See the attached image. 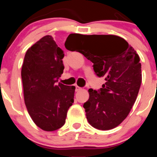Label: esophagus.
<instances>
[{
  "label": "esophagus",
  "mask_w": 157,
  "mask_h": 157,
  "mask_svg": "<svg viewBox=\"0 0 157 157\" xmlns=\"http://www.w3.org/2000/svg\"><path fill=\"white\" fill-rule=\"evenodd\" d=\"M80 90H81V87H80V86H76V91L78 92V91H80Z\"/></svg>",
  "instance_id": "esophagus-1"
}]
</instances>
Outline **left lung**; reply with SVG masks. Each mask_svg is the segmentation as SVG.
<instances>
[{"instance_id": "8db88e82", "label": "left lung", "mask_w": 157, "mask_h": 157, "mask_svg": "<svg viewBox=\"0 0 157 157\" xmlns=\"http://www.w3.org/2000/svg\"><path fill=\"white\" fill-rule=\"evenodd\" d=\"M77 43L81 46L78 52L93 63L96 75L105 80L99 90H88L90 98L83 104L88 122L96 129H112L125 119L137 99L142 80L140 58L124 39L113 35H87L64 45L72 51Z\"/></svg>"}]
</instances>
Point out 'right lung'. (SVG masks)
I'll list each match as a JSON object with an SVG mask.
<instances>
[{
	"instance_id": "1",
	"label": "right lung",
	"mask_w": 157,
	"mask_h": 157,
	"mask_svg": "<svg viewBox=\"0 0 157 157\" xmlns=\"http://www.w3.org/2000/svg\"><path fill=\"white\" fill-rule=\"evenodd\" d=\"M69 36L83 39L84 35L74 33ZM64 56L53 38L45 36L28 49L22 66L26 109L35 124L44 131L62 127L74 102L75 86L57 83L64 68Z\"/></svg>"
}]
</instances>
